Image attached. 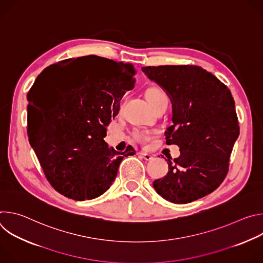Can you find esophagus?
I'll use <instances>...</instances> for the list:
<instances>
[{
	"label": "esophagus",
	"instance_id": "esophagus-1",
	"mask_svg": "<svg viewBox=\"0 0 263 263\" xmlns=\"http://www.w3.org/2000/svg\"><path fill=\"white\" fill-rule=\"evenodd\" d=\"M139 155H140L144 160H146V161H149V160H152V159L154 158L153 155H149V154H147V153H145V152H140Z\"/></svg>",
	"mask_w": 263,
	"mask_h": 263
}]
</instances>
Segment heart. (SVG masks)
<instances>
[{
  "instance_id": "b5f03b06",
  "label": "heart",
  "mask_w": 263,
  "mask_h": 263,
  "mask_svg": "<svg viewBox=\"0 0 263 263\" xmlns=\"http://www.w3.org/2000/svg\"><path fill=\"white\" fill-rule=\"evenodd\" d=\"M164 98H166V96L164 95V92H162L158 88H151L146 91V99H147L148 103L152 105V107H154L160 100H162ZM134 137H135V139H137L139 141H144L147 139V135L140 131L134 132Z\"/></svg>"
}]
</instances>
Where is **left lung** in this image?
<instances>
[{"instance_id": "1", "label": "left lung", "mask_w": 263, "mask_h": 263, "mask_svg": "<svg viewBox=\"0 0 263 263\" xmlns=\"http://www.w3.org/2000/svg\"><path fill=\"white\" fill-rule=\"evenodd\" d=\"M168 96L173 125L166 144H177L180 156L171 161L166 176L155 180L158 195L175 204L201 199L226 178L233 145L239 135L235 102L229 88L197 65L141 68Z\"/></svg>"}]
</instances>
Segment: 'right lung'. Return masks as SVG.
<instances>
[{
	"instance_id": "1",
	"label": "right lung",
	"mask_w": 263,
	"mask_h": 263,
	"mask_svg": "<svg viewBox=\"0 0 263 263\" xmlns=\"http://www.w3.org/2000/svg\"><path fill=\"white\" fill-rule=\"evenodd\" d=\"M79 58L88 67L69 81H58L54 73L72 59L37 77L28 93V136L55 191L84 201L103 195L124 157L135 154L131 145L122 154L108 147L104 137L123 96L134 87L136 71L130 63L96 55Z\"/></svg>"
}]
</instances>
